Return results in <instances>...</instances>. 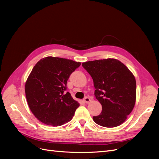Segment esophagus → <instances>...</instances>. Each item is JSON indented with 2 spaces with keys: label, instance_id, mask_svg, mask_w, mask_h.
Here are the masks:
<instances>
[{
  "label": "esophagus",
  "instance_id": "obj_1",
  "mask_svg": "<svg viewBox=\"0 0 159 159\" xmlns=\"http://www.w3.org/2000/svg\"><path fill=\"white\" fill-rule=\"evenodd\" d=\"M84 102L85 103H89L90 102V99L88 98V97H85L84 99Z\"/></svg>",
  "mask_w": 159,
  "mask_h": 159
}]
</instances>
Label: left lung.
<instances>
[{"instance_id": "8db88e82", "label": "left lung", "mask_w": 159, "mask_h": 159, "mask_svg": "<svg viewBox=\"0 0 159 159\" xmlns=\"http://www.w3.org/2000/svg\"><path fill=\"white\" fill-rule=\"evenodd\" d=\"M82 66L92 78L95 96L102 105L94 122L105 127L121 125L135 104L136 80L131 71L113 58L84 62Z\"/></svg>"}]
</instances>
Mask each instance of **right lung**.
I'll return each instance as SVG.
<instances>
[{"mask_svg": "<svg viewBox=\"0 0 159 159\" xmlns=\"http://www.w3.org/2000/svg\"><path fill=\"white\" fill-rule=\"evenodd\" d=\"M80 62L48 56L34 67L26 81L28 105L42 123L53 127L71 121L80 104L66 92L70 75Z\"/></svg>", "mask_w": 159, "mask_h": 159, "instance_id": "right-lung-1", "label": "right lung"}]
</instances>
